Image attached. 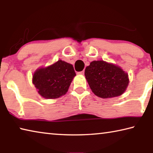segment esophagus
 Returning <instances> with one entry per match:
<instances>
[{"label": "esophagus", "mask_w": 153, "mask_h": 153, "mask_svg": "<svg viewBox=\"0 0 153 153\" xmlns=\"http://www.w3.org/2000/svg\"><path fill=\"white\" fill-rule=\"evenodd\" d=\"M78 74H80V75H84V71H79L77 73Z\"/></svg>", "instance_id": "esophagus-1"}]
</instances>
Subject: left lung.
Wrapping results in <instances>:
<instances>
[{
	"instance_id": "obj_1",
	"label": "left lung",
	"mask_w": 153,
	"mask_h": 153,
	"mask_svg": "<svg viewBox=\"0 0 153 153\" xmlns=\"http://www.w3.org/2000/svg\"><path fill=\"white\" fill-rule=\"evenodd\" d=\"M84 74L92 91L102 98L121 95L129 84L128 74L120 67L104 61L91 62Z\"/></svg>"
}]
</instances>
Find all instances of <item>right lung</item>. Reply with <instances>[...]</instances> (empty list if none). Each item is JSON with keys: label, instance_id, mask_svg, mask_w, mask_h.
<instances>
[{"label": "right lung", "instance_id": "obj_1", "mask_svg": "<svg viewBox=\"0 0 153 153\" xmlns=\"http://www.w3.org/2000/svg\"><path fill=\"white\" fill-rule=\"evenodd\" d=\"M76 76L71 64L59 60L47 67L37 69L32 82L42 97L54 99L66 94Z\"/></svg>", "mask_w": 153, "mask_h": 153}]
</instances>
